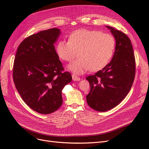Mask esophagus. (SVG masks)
<instances>
[{
    "mask_svg": "<svg viewBox=\"0 0 149 149\" xmlns=\"http://www.w3.org/2000/svg\"><path fill=\"white\" fill-rule=\"evenodd\" d=\"M72 80L74 81H80V78L79 77H77V75H75L74 74L72 75Z\"/></svg>",
    "mask_w": 149,
    "mask_h": 149,
    "instance_id": "34e87169",
    "label": "esophagus"
}]
</instances>
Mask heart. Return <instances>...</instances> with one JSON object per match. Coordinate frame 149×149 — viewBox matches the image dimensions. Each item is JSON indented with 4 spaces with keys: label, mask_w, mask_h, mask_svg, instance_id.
Here are the masks:
<instances>
[{
    "label": "heart",
    "mask_w": 149,
    "mask_h": 149,
    "mask_svg": "<svg viewBox=\"0 0 149 149\" xmlns=\"http://www.w3.org/2000/svg\"><path fill=\"white\" fill-rule=\"evenodd\" d=\"M115 40L109 34L88 29L77 30L69 36L68 42L61 40L56 46V52L62 60L70 62L69 66L75 74H83L90 69L97 71L105 67L111 60L115 50Z\"/></svg>",
    "instance_id": "b5f03b06"
}]
</instances>
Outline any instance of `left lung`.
<instances>
[{
    "mask_svg": "<svg viewBox=\"0 0 149 149\" xmlns=\"http://www.w3.org/2000/svg\"><path fill=\"white\" fill-rule=\"evenodd\" d=\"M116 41L111 62L95 75H89L88 105L94 110L105 112L119 104L128 94L135 75V58L131 41L121 31L106 26Z\"/></svg>",
    "mask_w": 149,
    "mask_h": 149,
    "instance_id": "8db88e82",
    "label": "left lung"
}]
</instances>
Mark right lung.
<instances>
[{"instance_id": "obj_1", "label": "right lung", "mask_w": 149, "mask_h": 149, "mask_svg": "<svg viewBox=\"0 0 149 149\" xmlns=\"http://www.w3.org/2000/svg\"><path fill=\"white\" fill-rule=\"evenodd\" d=\"M51 28L31 35L19 45L13 65V80L24 102L34 111L49 114L63 103L61 91L72 81L55 49L60 34Z\"/></svg>"}]
</instances>
